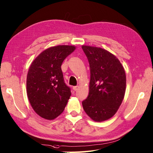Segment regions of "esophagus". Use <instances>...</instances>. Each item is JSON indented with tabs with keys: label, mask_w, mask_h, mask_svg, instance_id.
<instances>
[{
	"label": "esophagus",
	"mask_w": 153,
	"mask_h": 153,
	"mask_svg": "<svg viewBox=\"0 0 153 153\" xmlns=\"http://www.w3.org/2000/svg\"><path fill=\"white\" fill-rule=\"evenodd\" d=\"M78 89H79V86H73V90L74 91H76Z\"/></svg>",
	"instance_id": "34e87169"
}]
</instances>
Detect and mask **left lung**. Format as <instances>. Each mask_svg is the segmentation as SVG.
Returning <instances> with one entry per match:
<instances>
[{
  "mask_svg": "<svg viewBox=\"0 0 153 153\" xmlns=\"http://www.w3.org/2000/svg\"><path fill=\"white\" fill-rule=\"evenodd\" d=\"M90 68L89 94L82 101L91 119L102 122L117 113L124 99L126 78L123 66L113 53L95 46H82Z\"/></svg>",
  "mask_w": 153,
  "mask_h": 153,
  "instance_id": "1",
  "label": "left lung"
}]
</instances>
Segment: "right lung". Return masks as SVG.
Listing matches in <instances>:
<instances>
[{
    "label": "right lung",
    "instance_id": "1",
    "mask_svg": "<svg viewBox=\"0 0 153 153\" xmlns=\"http://www.w3.org/2000/svg\"><path fill=\"white\" fill-rule=\"evenodd\" d=\"M76 47L59 45L44 50L32 62L27 76V94L35 113L53 120L63 113L71 95L61 66Z\"/></svg>",
    "mask_w": 153,
    "mask_h": 153
}]
</instances>
